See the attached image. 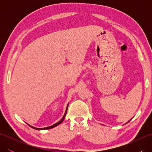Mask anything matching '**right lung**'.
<instances>
[{
	"mask_svg": "<svg viewBox=\"0 0 152 152\" xmlns=\"http://www.w3.org/2000/svg\"><path fill=\"white\" fill-rule=\"evenodd\" d=\"M67 108H68V106H67V108H66V112H65V114H64V115H63V118H62V119H61V120H60L59 122H57V123H56V124H55L54 125H51V126H50V127H45V128H36V127H32V126H31V125H29L30 127H31L32 128H33V129H37V130H42V129H51V128H53V127H56L57 125H59L60 124H61V123H62L63 121V120H64V118H65V115H66V112H67Z\"/></svg>",
	"mask_w": 152,
	"mask_h": 152,
	"instance_id": "right-lung-1",
	"label": "right lung"
}]
</instances>
